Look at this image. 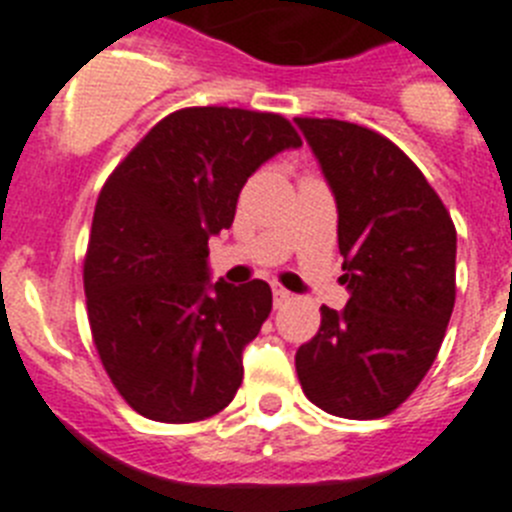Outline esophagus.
I'll return each mask as SVG.
<instances>
[{"label":"esophagus","mask_w":512,"mask_h":512,"mask_svg":"<svg viewBox=\"0 0 512 512\" xmlns=\"http://www.w3.org/2000/svg\"><path fill=\"white\" fill-rule=\"evenodd\" d=\"M291 299H293V296L286 291V288H281V286H275V288H273V301H275V306L288 304V301H291Z\"/></svg>","instance_id":"1"}]
</instances>
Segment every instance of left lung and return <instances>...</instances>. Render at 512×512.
<instances>
[{"mask_svg": "<svg viewBox=\"0 0 512 512\" xmlns=\"http://www.w3.org/2000/svg\"><path fill=\"white\" fill-rule=\"evenodd\" d=\"M337 201L340 281L350 301L322 306L296 350L301 389L348 420L394 412L433 366L456 301V226L397 144L335 118H296Z\"/></svg>", "mask_w": 512, "mask_h": 512, "instance_id": "obj_1", "label": "left lung"}]
</instances>
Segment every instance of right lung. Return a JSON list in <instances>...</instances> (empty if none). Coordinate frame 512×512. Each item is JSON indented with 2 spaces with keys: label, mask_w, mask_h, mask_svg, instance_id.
Here are the masks:
<instances>
[{
  "label": "right lung",
  "mask_w": 512,
  "mask_h": 512,
  "mask_svg": "<svg viewBox=\"0 0 512 512\" xmlns=\"http://www.w3.org/2000/svg\"><path fill=\"white\" fill-rule=\"evenodd\" d=\"M301 146L278 113L182 108L105 180L84 255L92 342L139 415L198 422L242 384V350L273 309L265 281L208 283V239L229 229L244 182Z\"/></svg>",
  "instance_id": "add662e5"
}]
</instances>
